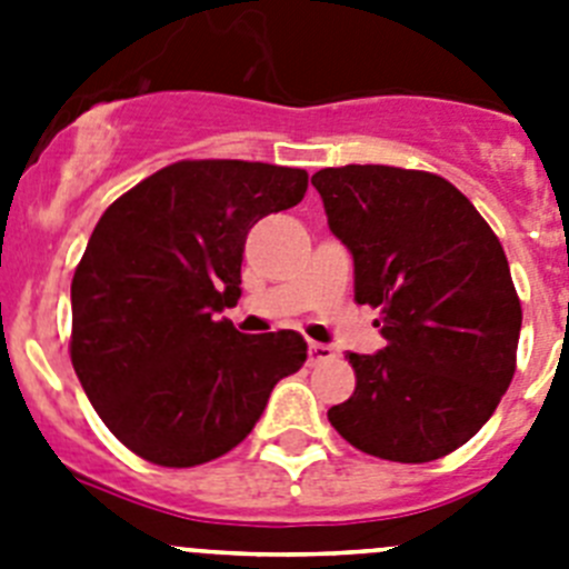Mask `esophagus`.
Here are the masks:
<instances>
[{
    "mask_svg": "<svg viewBox=\"0 0 569 569\" xmlns=\"http://www.w3.org/2000/svg\"><path fill=\"white\" fill-rule=\"evenodd\" d=\"M333 347L330 345H321V341H310L308 347V361L310 365H325V361L333 359Z\"/></svg>",
    "mask_w": 569,
    "mask_h": 569,
    "instance_id": "34e87169",
    "label": "esophagus"
}]
</instances>
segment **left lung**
<instances>
[{
	"instance_id": "8db88e82",
	"label": "left lung",
	"mask_w": 569,
	"mask_h": 569,
	"mask_svg": "<svg viewBox=\"0 0 569 569\" xmlns=\"http://www.w3.org/2000/svg\"><path fill=\"white\" fill-rule=\"evenodd\" d=\"M310 182L353 253L356 301L381 310L387 341L373 356H347L356 390L330 407V425L376 459L453 453L516 373L521 301L499 236L459 188L425 170L345 164Z\"/></svg>"
}]
</instances>
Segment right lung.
Wrapping results in <instances>:
<instances>
[{"label": "right lung", "instance_id": "right-lung-1", "mask_svg": "<svg viewBox=\"0 0 569 569\" xmlns=\"http://www.w3.org/2000/svg\"><path fill=\"white\" fill-rule=\"evenodd\" d=\"M308 173L184 159L119 196L70 284V361L110 433L144 461L196 467L248 439L276 381L308 359L296 330L244 336L250 228L305 199Z\"/></svg>", "mask_w": 569, "mask_h": 569}]
</instances>
